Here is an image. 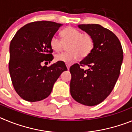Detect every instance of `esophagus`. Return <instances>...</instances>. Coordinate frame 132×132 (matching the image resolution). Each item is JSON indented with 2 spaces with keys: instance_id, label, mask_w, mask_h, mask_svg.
<instances>
[{
  "instance_id": "obj_1",
  "label": "esophagus",
  "mask_w": 132,
  "mask_h": 132,
  "mask_svg": "<svg viewBox=\"0 0 132 132\" xmlns=\"http://www.w3.org/2000/svg\"><path fill=\"white\" fill-rule=\"evenodd\" d=\"M70 64H69V63H66V66H67V69H69V68H70Z\"/></svg>"
}]
</instances>
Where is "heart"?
Listing matches in <instances>:
<instances>
[{
    "label": "heart",
    "mask_w": 132,
    "mask_h": 132,
    "mask_svg": "<svg viewBox=\"0 0 132 132\" xmlns=\"http://www.w3.org/2000/svg\"><path fill=\"white\" fill-rule=\"evenodd\" d=\"M62 39L56 36H52L50 39V47L56 52L62 51L65 44H67L68 52L56 55L55 59L57 61L71 63L79 59V57H86L90 53L94 47V40L90 34L81 33L80 30L67 27L61 32Z\"/></svg>",
    "instance_id": "heart-1"
}]
</instances>
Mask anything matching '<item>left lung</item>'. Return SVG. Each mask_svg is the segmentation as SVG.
Returning <instances> with one entry per match:
<instances>
[{
	"label": "left lung",
	"mask_w": 132,
	"mask_h": 132,
	"mask_svg": "<svg viewBox=\"0 0 132 132\" xmlns=\"http://www.w3.org/2000/svg\"><path fill=\"white\" fill-rule=\"evenodd\" d=\"M78 27L91 35L94 47L79 64L70 67V92L77 102L91 106L104 101L112 91L120 73L123 50L117 36L102 26L79 24ZM85 66L89 69L84 70Z\"/></svg>",
	"instance_id": "8db88e82"
}]
</instances>
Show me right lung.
<instances>
[{
  "label": "right lung",
  "instance_id": "add662e5",
  "mask_svg": "<svg viewBox=\"0 0 132 132\" xmlns=\"http://www.w3.org/2000/svg\"><path fill=\"white\" fill-rule=\"evenodd\" d=\"M62 24L50 21H37L22 27L10 44L9 72L17 94L28 102L45 99L63 71L65 63L57 61L49 67L42 62L53 59L50 39Z\"/></svg>",
  "mask_w": 132,
  "mask_h": 132
}]
</instances>
